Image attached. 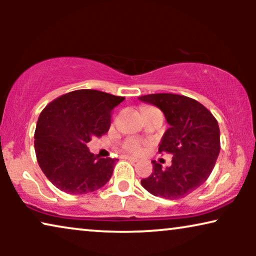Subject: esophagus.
Returning a JSON list of instances; mask_svg holds the SVG:
<instances>
[{"label": "esophagus", "mask_w": 256, "mask_h": 256, "mask_svg": "<svg viewBox=\"0 0 256 256\" xmlns=\"http://www.w3.org/2000/svg\"><path fill=\"white\" fill-rule=\"evenodd\" d=\"M124 157V160H128L129 162H132V163H135V162H138V158H135V157H132V156H127V155H124L122 156Z\"/></svg>", "instance_id": "esophagus-1"}]
</instances>
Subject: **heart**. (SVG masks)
Here are the masks:
<instances>
[{
  "label": "heart",
  "mask_w": 256,
  "mask_h": 256,
  "mask_svg": "<svg viewBox=\"0 0 256 256\" xmlns=\"http://www.w3.org/2000/svg\"><path fill=\"white\" fill-rule=\"evenodd\" d=\"M148 108H152V107H146L143 110H148ZM122 148H124V150H126L127 152L134 154V155H140V154L143 152L141 142L138 141V140H134V138L127 140V141L124 143V146H122Z\"/></svg>",
  "instance_id": "heart-1"
}]
</instances>
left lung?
Segmentation results:
<instances>
[{
	"mask_svg": "<svg viewBox=\"0 0 256 256\" xmlns=\"http://www.w3.org/2000/svg\"><path fill=\"white\" fill-rule=\"evenodd\" d=\"M138 99L163 112L169 128L158 152L174 155L166 169L152 160V174L141 180L142 186L156 197L184 198L205 183L216 166L220 152L218 121L200 102L184 96L157 93Z\"/></svg>",
	"mask_w": 256,
	"mask_h": 256,
	"instance_id": "obj_1",
	"label": "left lung"
}]
</instances>
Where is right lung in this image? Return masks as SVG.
Returning a JSON list of instances; mask_svg holds the SVG:
<instances>
[{
    "label": "right lung",
    "mask_w": 256,
    "mask_h": 256,
    "mask_svg": "<svg viewBox=\"0 0 256 256\" xmlns=\"http://www.w3.org/2000/svg\"><path fill=\"white\" fill-rule=\"evenodd\" d=\"M124 96L78 90L57 98L42 110L34 130V152L42 171L56 188L85 194L110 180L116 160L101 158L87 143L110 127L112 110Z\"/></svg>",
    "instance_id": "obj_1"
}]
</instances>
